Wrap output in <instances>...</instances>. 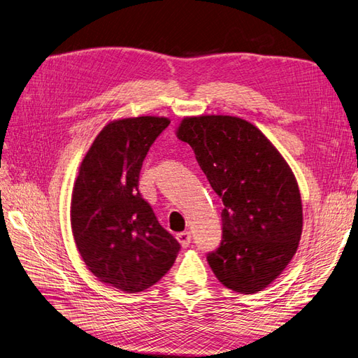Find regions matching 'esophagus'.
Instances as JSON below:
<instances>
[{
    "instance_id": "obj_1",
    "label": "esophagus",
    "mask_w": 358,
    "mask_h": 358,
    "mask_svg": "<svg viewBox=\"0 0 358 358\" xmlns=\"http://www.w3.org/2000/svg\"><path fill=\"white\" fill-rule=\"evenodd\" d=\"M176 239L179 241V243L183 246V248H187V246H189V243H191V233L189 231H183V233H179L178 236H176Z\"/></svg>"
}]
</instances>
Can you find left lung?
Listing matches in <instances>:
<instances>
[{
    "label": "left lung",
    "mask_w": 358,
    "mask_h": 358,
    "mask_svg": "<svg viewBox=\"0 0 358 358\" xmlns=\"http://www.w3.org/2000/svg\"><path fill=\"white\" fill-rule=\"evenodd\" d=\"M176 136L192 148L224 203L222 241L208 255L215 276L242 294L264 289L299 248L303 209L294 173L272 142L241 117H183Z\"/></svg>",
    "instance_id": "left-lung-1"
}]
</instances>
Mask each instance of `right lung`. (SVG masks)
Wrapping results in <instances>:
<instances>
[{
  "instance_id": "1",
  "label": "right lung",
  "mask_w": 358,
  "mask_h": 358,
  "mask_svg": "<svg viewBox=\"0 0 358 358\" xmlns=\"http://www.w3.org/2000/svg\"><path fill=\"white\" fill-rule=\"evenodd\" d=\"M170 119L138 116L107 124L86 152L71 194V230L90 272L125 292L152 287L175 263L179 242L138 192V175Z\"/></svg>"
}]
</instances>
